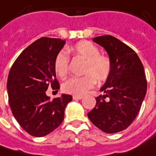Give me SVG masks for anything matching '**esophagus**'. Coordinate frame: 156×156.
<instances>
[{
  "mask_svg": "<svg viewBox=\"0 0 156 156\" xmlns=\"http://www.w3.org/2000/svg\"><path fill=\"white\" fill-rule=\"evenodd\" d=\"M74 100H81L82 99V95H73Z\"/></svg>",
  "mask_w": 156,
  "mask_h": 156,
  "instance_id": "34e87169",
  "label": "esophagus"
}]
</instances>
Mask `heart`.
Listing matches in <instances>:
<instances>
[{
	"instance_id": "b5f03b06",
	"label": "heart",
	"mask_w": 156,
	"mask_h": 156,
	"mask_svg": "<svg viewBox=\"0 0 156 156\" xmlns=\"http://www.w3.org/2000/svg\"><path fill=\"white\" fill-rule=\"evenodd\" d=\"M76 56L85 61L82 68V76L69 78L62 83V88L65 93L74 95H82L94 86L95 81H107L112 71V62L109 57L101 55L99 48L89 41H81L68 48ZM66 50L58 53L55 59L54 69L58 76L64 77L69 70V56Z\"/></svg>"
}]
</instances>
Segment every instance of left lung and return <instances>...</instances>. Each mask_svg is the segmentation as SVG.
<instances>
[{
  "label": "left lung",
  "instance_id": "8db88e82",
  "mask_svg": "<svg viewBox=\"0 0 156 156\" xmlns=\"http://www.w3.org/2000/svg\"><path fill=\"white\" fill-rule=\"evenodd\" d=\"M93 41L107 51L112 71L101 87L105 94L96 97L87 116L101 131L114 134L130 126L141 109L147 92L144 68L137 54L115 37L107 34Z\"/></svg>",
  "mask_w": 156,
  "mask_h": 156
}]
</instances>
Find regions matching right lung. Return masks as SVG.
I'll use <instances>...</instances> for the list:
<instances>
[{
  "label": "right lung",
  "instance_id": "1",
  "mask_svg": "<svg viewBox=\"0 0 156 156\" xmlns=\"http://www.w3.org/2000/svg\"><path fill=\"white\" fill-rule=\"evenodd\" d=\"M65 42L40 38L21 52L9 71L7 89L11 111L21 128L35 137L48 135L61 125L65 108L73 99L62 94L50 100L46 94L50 86L60 88L54 62Z\"/></svg>",
  "mask_w": 156,
  "mask_h": 156
}]
</instances>
